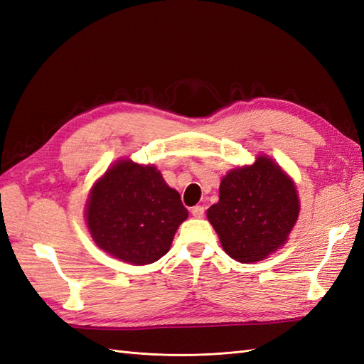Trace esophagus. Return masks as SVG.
<instances>
[{"label":"esophagus","instance_id":"1","mask_svg":"<svg viewBox=\"0 0 364 364\" xmlns=\"http://www.w3.org/2000/svg\"><path fill=\"white\" fill-rule=\"evenodd\" d=\"M191 214H193V217H196V218H202L203 214H205V208L200 206V205L193 206V208H191Z\"/></svg>","mask_w":364,"mask_h":364}]
</instances>
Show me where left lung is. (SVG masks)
Masks as SVG:
<instances>
[{"instance_id":"obj_1","label":"left lung","mask_w":364,"mask_h":364,"mask_svg":"<svg viewBox=\"0 0 364 364\" xmlns=\"http://www.w3.org/2000/svg\"><path fill=\"white\" fill-rule=\"evenodd\" d=\"M218 191L206 215L230 258L257 262L284 246L301 206L294 182L277 162L261 155L230 170Z\"/></svg>"}]
</instances>
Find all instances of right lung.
Wrapping results in <instances>:
<instances>
[{"instance_id":"1","label":"right lung","mask_w":364,"mask_h":364,"mask_svg":"<svg viewBox=\"0 0 364 364\" xmlns=\"http://www.w3.org/2000/svg\"><path fill=\"white\" fill-rule=\"evenodd\" d=\"M85 215L98 247L121 261L144 266L170 250L188 211L155 165L121 159L92 186Z\"/></svg>"}]
</instances>
